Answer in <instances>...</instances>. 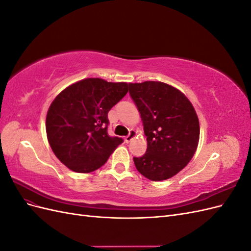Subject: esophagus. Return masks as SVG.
<instances>
[{
  "mask_svg": "<svg viewBox=\"0 0 251 251\" xmlns=\"http://www.w3.org/2000/svg\"><path fill=\"white\" fill-rule=\"evenodd\" d=\"M135 136H136V131H134V130H130V133H128V135H127V136H126V138H125L126 142V143L130 142V141L135 137Z\"/></svg>",
  "mask_w": 251,
  "mask_h": 251,
  "instance_id": "1",
  "label": "esophagus"
}]
</instances>
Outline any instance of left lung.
<instances>
[{
    "mask_svg": "<svg viewBox=\"0 0 251 251\" xmlns=\"http://www.w3.org/2000/svg\"><path fill=\"white\" fill-rule=\"evenodd\" d=\"M147 136L146 154L134 157L137 171L151 181L170 179L191 161L198 147L200 126L187 97L168 83H128Z\"/></svg>",
    "mask_w": 251,
    "mask_h": 251,
    "instance_id": "8db88e82",
    "label": "left lung"
}]
</instances>
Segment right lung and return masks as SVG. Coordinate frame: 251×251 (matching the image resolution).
I'll use <instances>...</instances> for the list:
<instances>
[{
  "label": "right lung",
  "mask_w": 251,
  "mask_h": 251,
  "mask_svg": "<svg viewBox=\"0 0 251 251\" xmlns=\"http://www.w3.org/2000/svg\"><path fill=\"white\" fill-rule=\"evenodd\" d=\"M126 82L87 78L63 90L46 117L53 153L68 169L91 173L107 162L123 138L108 134V113L127 93Z\"/></svg>",
  "instance_id": "obj_1"
}]
</instances>
